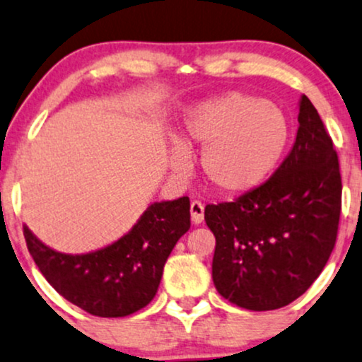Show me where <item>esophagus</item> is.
<instances>
[{
  "mask_svg": "<svg viewBox=\"0 0 362 362\" xmlns=\"http://www.w3.org/2000/svg\"><path fill=\"white\" fill-rule=\"evenodd\" d=\"M190 215H192V222H194L195 226L202 223V221H204V204L200 202V200H194V202L190 204Z\"/></svg>",
  "mask_w": 362,
  "mask_h": 362,
  "instance_id": "obj_1",
  "label": "esophagus"
}]
</instances>
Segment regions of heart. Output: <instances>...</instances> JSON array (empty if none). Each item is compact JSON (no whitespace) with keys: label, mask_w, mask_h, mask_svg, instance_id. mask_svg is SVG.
<instances>
[{"label":"heart","mask_w":362,"mask_h":362,"mask_svg":"<svg viewBox=\"0 0 362 362\" xmlns=\"http://www.w3.org/2000/svg\"><path fill=\"white\" fill-rule=\"evenodd\" d=\"M289 127L276 105L244 93H228L197 107L185 118L180 145L172 152L177 170H185L184 148H204L207 184L223 195L244 194L262 184L281 158Z\"/></svg>","instance_id":"heart-1"}]
</instances>
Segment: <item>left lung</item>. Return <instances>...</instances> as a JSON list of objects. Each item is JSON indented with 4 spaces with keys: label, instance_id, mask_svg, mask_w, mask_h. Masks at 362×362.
Segmentation results:
<instances>
[{
    "label": "left lung",
    "instance_id": "left-lung-1",
    "mask_svg": "<svg viewBox=\"0 0 362 362\" xmlns=\"http://www.w3.org/2000/svg\"><path fill=\"white\" fill-rule=\"evenodd\" d=\"M291 153L269 180L232 202L205 207L215 235L212 279L249 310L291 304L313 286L336 244L342 182L332 139L303 95Z\"/></svg>",
    "mask_w": 362,
    "mask_h": 362
}]
</instances>
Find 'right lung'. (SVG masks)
<instances>
[{
    "instance_id": "1",
    "label": "right lung",
    "mask_w": 362,
    "mask_h": 362,
    "mask_svg": "<svg viewBox=\"0 0 362 362\" xmlns=\"http://www.w3.org/2000/svg\"><path fill=\"white\" fill-rule=\"evenodd\" d=\"M190 228L189 197L152 204L134 228L97 252L68 255L23 227L26 247L58 294L98 317H125L157 294L168 255Z\"/></svg>"
}]
</instances>
